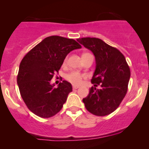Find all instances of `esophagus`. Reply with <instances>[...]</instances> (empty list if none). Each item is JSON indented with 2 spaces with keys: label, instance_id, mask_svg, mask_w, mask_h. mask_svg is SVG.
<instances>
[{
  "label": "esophagus",
  "instance_id": "esophagus-1",
  "mask_svg": "<svg viewBox=\"0 0 149 149\" xmlns=\"http://www.w3.org/2000/svg\"><path fill=\"white\" fill-rule=\"evenodd\" d=\"M79 88V86H75L73 85V89H77Z\"/></svg>",
  "mask_w": 149,
  "mask_h": 149
}]
</instances>
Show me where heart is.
I'll return each mask as SVG.
<instances>
[{"mask_svg": "<svg viewBox=\"0 0 149 149\" xmlns=\"http://www.w3.org/2000/svg\"><path fill=\"white\" fill-rule=\"evenodd\" d=\"M88 53H84L82 56L88 55ZM84 77H85L84 75L81 74V73L78 71H71L65 75L66 80L72 84H73V85H80Z\"/></svg>", "mask_w": 149, "mask_h": 149, "instance_id": "heart-1", "label": "heart"}]
</instances>
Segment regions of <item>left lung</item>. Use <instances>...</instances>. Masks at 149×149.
I'll use <instances>...</instances> for the list:
<instances>
[{"mask_svg":"<svg viewBox=\"0 0 149 149\" xmlns=\"http://www.w3.org/2000/svg\"><path fill=\"white\" fill-rule=\"evenodd\" d=\"M77 41L94 53L96 61V69L91 81L94 86L83 99L86 109L97 116L109 115L119 107L126 95L130 68L120 51L100 39L84 37ZM99 85L101 86L100 90L95 88Z\"/></svg>","mask_w":149,"mask_h":149,"instance_id":"8db88e82","label":"left lung"}]
</instances>
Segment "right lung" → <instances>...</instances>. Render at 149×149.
I'll return each mask as SVG.
<instances>
[{"label":"right lung","mask_w":149,"mask_h":149,"mask_svg":"<svg viewBox=\"0 0 149 149\" xmlns=\"http://www.w3.org/2000/svg\"><path fill=\"white\" fill-rule=\"evenodd\" d=\"M81 48L73 39L46 37L26 54L19 65L17 84L28 109L37 116L49 118L62 109L72 85L63 81L57 88L50 84L70 51Z\"/></svg>","instance_id":"obj_1"}]
</instances>
